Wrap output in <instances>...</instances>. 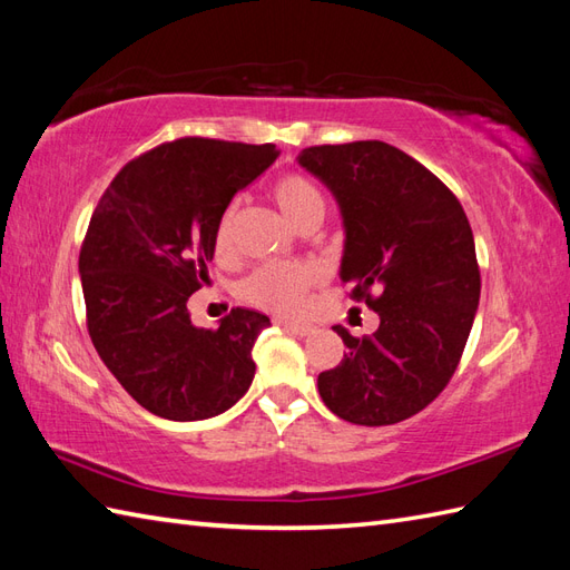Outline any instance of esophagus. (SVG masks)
<instances>
[{
  "instance_id": "1",
  "label": "esophagus",
  "mask_w": 570,
  "mask_h": 570,
  "mask_svg": "<svg viewBox=\"0 0 570 570\" xmlns=\"http://www.w3.org/2000/svg\"><path fill=\"white\" fill-rule=\"evenodd\" d=\"M279 325L284 330H288V333H294L298 337H306V335H313V325L311 323H294V321H279Z\"/></svg>"
}]
</instances>
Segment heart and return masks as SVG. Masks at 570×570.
<instances>
[{
  "mask_svg": "<svg viewBox=\"0 0 570 570\" xmlns=\"http://www.w3.org/2000/svg\"><path fill=\"white\" fill-rule=\"evenodd\" d=\"M274 202L279 204L284 216L296 225L325 216V196L321 187L303 175H284L272 187ZM233 216L235 208L228 206L216 225L214 245L218 253H225L233 243ZM321 282V269L311 262L276 259L264 262L240 284V296L255 306L276 313H296L308 291Z\"/></svg>",
  "mask_w": 570,
  "mask_h": 570,
  "instance_id": "1",
  "label": "heart"
}]
</instances>
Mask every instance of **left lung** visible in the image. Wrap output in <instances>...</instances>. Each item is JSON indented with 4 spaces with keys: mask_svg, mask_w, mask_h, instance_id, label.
Instances as JSON below:
<instances>
[{
    "mask_svg": "<svg viewBox=\"0 0 570 570\" xmlns=\"http://www.w3.org/2000/svg\"><path fill=\"white\" fill-rule=\"evenodd\" d=\"M298 165L333 191L345 225L340 279L379 313L374 335L333 330L347 345L317 376L323 403L381 428L428 407L456 372L481 296V272L459 198L381 140L315 145Z\"/></svg>",
    "mask_w": 570,
    "mask_h": 570,
    "instance_id": "left-lung-1",
    "label": "left lung"
}]
</instances>
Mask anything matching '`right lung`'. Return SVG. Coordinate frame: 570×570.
I'll use <instances>...</instances> for the list:
<instances>
[{
    "label": "right lung",
    "instance_id": "add662e5",
    "mask_svg": "<svg viewBox=\"0 0 570 570\" xmlns=\"http://www.w3.org/2000/svg\"><path fill=\"white\" fill-rule=\"evenodd\" d=\"M276 155L272 142L171 140L118 171L91 214L79 253L89 337L157 417H216L255 379L253 347L269 317L233 308L206 330L191 323L187 303L208 284L223 210Z\"/></svg>",
    "mask_w": 570,
    "mask_h": 570
}]
</instances>
